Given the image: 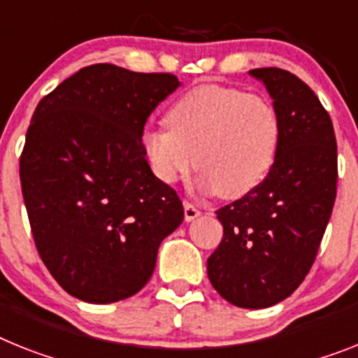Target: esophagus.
I'll return each mask as SVG.
<instances>
[{
  "label": "esophagus",
  "mask_w": 358,
  "mask_h": 358,
  "mask_svg": "<svg viewBox=\"0 0 358 358\" xmlns=\"http://www.w3.org/2000/svg\"><path fill=\"white\" fill-rule=\"evenodd\" d=\"M202 215V211L198 209V207H194L191 202H185L184 203V218L185 222H191L194 220V218H198V216Z\"/></svg>",
  "instance_id": "1"
}]
</instances>
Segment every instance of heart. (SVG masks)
Masks as SVG:
<instances>
[{
    "label": "heart",
    "instance_id": "obj_1",
    "mask_svg": "<svg viewBox=\"0 0 358 358\" xmlns=\"http://www.w3.org/2000/svg\"><path fill=\"white\" fill-rule=\"evenodd\" d=\"M167 123L142 133L147 164L164 184L178 182L196 164L202 191L240 198L266 178L275 162L280 120L262 96L196 87L174 101Z\"/></svg>",
    "mask_w": 358,
    "mask_h": 358
}]
</instances>
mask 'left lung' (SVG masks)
Here are the masks:
<instances>
[{
    "label": "left lung",
    "instance_id": "obj_1",
    "mask_svg": "<svg viewBox=\"0 0 358 358\" xmlns=\"http://www.w3.org/2000/svg\"><path fill=\"white\" fill-rule=\"evenodd\" d=\"M266 87L278 120L275 162L262 184L216 211L224 238L207 275L233 306H275L302 284L337 196V142L329 114L300 78L282 69L249 71Z\"/></svg>",
    "mask_w": 358,
    "mask_h": 358
}]
</instances>
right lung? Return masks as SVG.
<instances>
[{"mask_svg": "<svg viewBox=\"0 0 358 358\" xmlns=\"http://www.w3.org/2000/svg\"><path fill=\"white\" fill-rule=\"evenodd\" d=\"M182 83L110 63L83 67L38 103L20 178L41 260L89 304L129 299L184 220L178 194L142 149L149 114Z\"/></svg>", "mask_w": 358, "mask_h": 358, "instance_id": "add662e5", "label": "right lung"}]
</instances>
